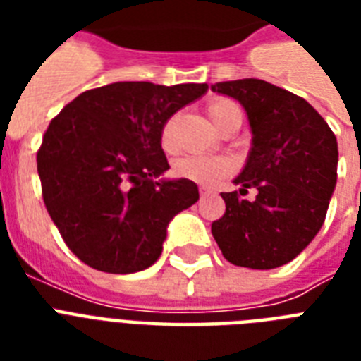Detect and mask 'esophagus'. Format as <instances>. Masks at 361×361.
Wrapping results in <instances>:
<instances>
[{
  "label": "esophagus",
  "mask_w": 361,
  "mask_h": 361,
  "mask_svg": "<svg viewBox=\"0 0 361 361\" xmlns=\"http://www.w3.org/2000/svg\"><path fill=\"white\" fill-rule=\"evenodd\" d=\"M198 192H200V197H208V195H212V192H214V189H212V187H206V185H202L200 187V189H198Z\"/></svg>",
  "instance_id": "obj_1"
}]
</instances>
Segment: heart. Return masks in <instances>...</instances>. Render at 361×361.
I'll list each match as a JSON object with an SVG mask.
<instances>
[{
    "instance_id": "b5f03b06",
    "label": "heart",
    "mask_w": 361,
    "mask_h": 361,
    "mask_svg": "<svg viewBox=\"0 0 361 361\" xmlns=\"http://www.w3.org/2000/svg\"><path fill=\"white\" fill-rule=\"evenodd\" d=\"M232 110H240L236 103H232L228 99H219L208 106L209 118L217 127L223 121L228 112ZM176 118L164 121L163 130H161V146L164 152H174L176 140ZM231 172V161L225 157H212V155H189V157L178 159L174 164V174L181 180L195 181L200 185H214L219 180H223L226 174Z\"/></svg>"
}]
</instances>
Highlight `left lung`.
<instances>
[{
	"mask_svg": "<svg viewBox=\"0 0 361 361\" xmlns=\"http://www.w3.org/2000/svg\"><path fill=\"white\" fill-rule=\"evenodd\" d=\"M212 92L240 101L252 133L247 163L234 180L240 192H221L226 212L212 223V234L234 266L279 268L324 223L337 181L336 135L305 99L269 82H217ZM247 188L259 191L255 201L239 197Z\"/></svg>",
	"mask_w": 361,
	"mask_h": 361,
	"instance_id": "obj_1",
	"label": "left lung"
}]
</instances>
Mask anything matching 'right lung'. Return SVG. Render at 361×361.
<instances>
[{
	"mask_svg": "<svg viewBox=\"0 0 361 361\" xmlns=\"http://www.w3.org/2000/svg\"><path fill=\"white\" fill-rule=\"evenodd\" d=\"M208 84L114 82L80 93L59 112L37 152L42 200L82 262L135 274L163 252L166 226L198 200L189 180H157L170 169L161 130Z\"/></svg>",
	"mask_w": 361,
	"mask_h": 361,
	"instance_id": "1",
	"label": "right lung"
}]
</instances>
